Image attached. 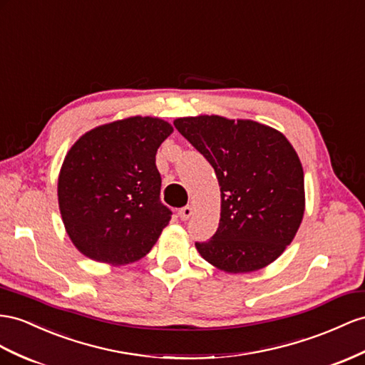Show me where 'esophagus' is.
I'll list each match as a JSON object with an SVG mask.
<instances>
[{"mask_svg":"<svg viewBox=\"0 0 365 365\" xmlns=\"http://www.w3.org/2000/svg\"><path fill=\"white\" fill-rule=\"evenodd\" d=\"M192 214V207H183L179 210V217L182 220H188Z\"/></svg>","mask_w":365,"mask_h":365,"instance_id":"34e87169","label":"esophagus"}]
</instances>
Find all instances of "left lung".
Masks as SVG:
<instances>
[{
	"label": "left lung",
	"instance_id": "1",
	"mask_svg": "<svg viewBox=\"0 0 365 365\" xmlns=\"http://www.w3.org/2000/svg\"><path fill=\"white\" fill-rule=\"evenodd\" d=\"M174 126L214 168L219 228L199 255L225 273L269 265L292 244L305 211L304 170L287 137L253 120L175 118Z\"/></svg>",
	"mask_w": 365,
	"mask_h": 365
}]
</instances>
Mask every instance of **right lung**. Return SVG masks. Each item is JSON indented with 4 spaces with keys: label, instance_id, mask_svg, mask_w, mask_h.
Masks as SVG:
<instances>
[{
    "label": "right lung",
    "instance_id": "obj_1",
    "mask_svg": "<svg viewBox=\"0 0 365 365\" xmlns=\"http://www.w3.org/2000/svg\"><path fill=\"white\" fill-rule=\"evenodd\" d=\"M173 130L162 118L135 115L93 128L72 145L58 175V207L81 255L126 265L151 251L171 220L155 154Z\"/></svg>",
    "mask_w": 365,
    "mask_h": 365
}]
</instances>
